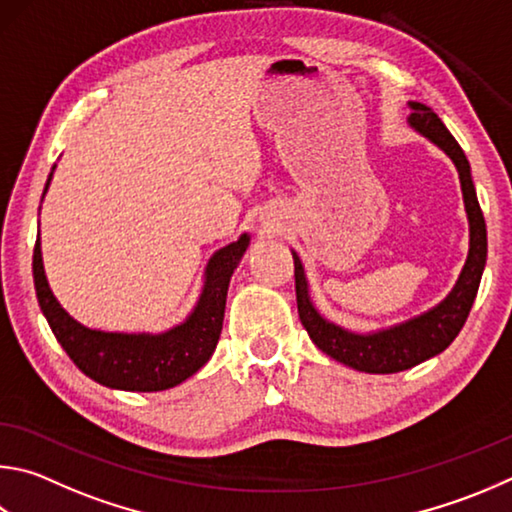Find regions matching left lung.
<instances>
[{
    "label": "left lung",
    "mask_w": 512,
    "mask_h": 512,
    "mask_svg": "<svg viewBox=\"0 0 512 512\" xmlns=\"http://www.w3.org/2000/svg\"><path fill=\"white\" fill-rule=\"evenodd\" d=\"M412 114L407 118L412 129L432 141L436 147L450 156L459 172L463 203H466L468 224H470V250L466 266L459 275L457 284L434 309L425 311L416 318L396 324V327L380 329L374 333H353L324 320L315 309L309 295V282H306L304 266L300 257L293 253L295 262V295H297V313L309 333L315 347L322 349L333 360L342 362L351 369L365 371V374H396L414 365H421L427 358L436 356L450 347V342L459 336L468 313L475 302L483 266H486L488 239H486V221L479 208L475 183H472L470 163L466 154L441 123V118L423 102H410Z\"/></svg>",
    "instance_id": "left-lung-1"
}]
</instances>
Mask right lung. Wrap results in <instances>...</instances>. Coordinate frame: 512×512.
Listing matches in <instances>:
<instances>
[{
	"mask_svg": "<svg viewBox=\"0 0 512 512\" xmlns=\"http://www.w3.org/2000/svg\"><path fill=\"white\" fill-rule=\"evenodd\" d=\"M53 170L46 179L44 194L49 190ZM248 244L250 237L244 232L237 241L219 248L210 257L197 306L181 324L163 333H114L89 329L62 309L46 282L37 235L33 250L37 302L53 336L82 374L123 392H163L181 385L210 360L224 327L230 277Z\"/></svg>",
	"mask_w": 512,
	"mask_h": 512,
	"instance_id": "right-lung-1",
	"label": "right lung"
}]
</instances>
